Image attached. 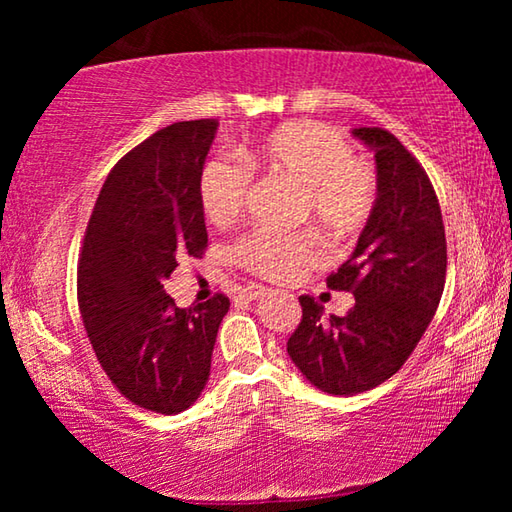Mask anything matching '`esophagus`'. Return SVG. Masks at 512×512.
Listing matches in <instances>:
<instances>
[{
    "label": "esophagus",
    "mask_w": 512,
    "mask_h": 512,
    "mask_svg": "<svg viewBox=\"0 0 512 512\" xmlns=\"http://www.w3.org/2000/svg\"><path fill=\"white\" fill-rule=\"evenodd\" d=\"M264 291H266V289L262 287V284H248V287H246L244 291H241V293H244V296H246L248 300H257L259 296H262Z\"/></svg>",
    "instance_id": "1"
}]
</instances>
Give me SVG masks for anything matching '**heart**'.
Wrapping results in <instances>:
<instances>
[{
    "label": "heart",
    "mask_w": 512,
    "mask_h": 512,
    "mask_svg": "<svg viewBox=\"0 0 512 512\" xmlns=\"http://www.w3.org/2000/svg\"><path fill=\"white\" fill-rule=\"evenodd\" d=\"M246 164L298 187L296 221H311L334 241L357 235L375 214L379 185L368 162L354 158L345 137L318 121L280 126L262 142L239 151ZM246 164L212 158L198 178V201L207 219L228 225L244 212L253 176ZM235 262L268 280H289L320 262L316 239L307 232H250L232 246Z\"/></svg>",
    "instance_id": "1"
}]
</instances>
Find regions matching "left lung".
I'll return each instance as SVG.
<instances>
[{"mask_svg": "<svg viewBox=\"0 0 512 512\" xmlns=\"http://www.w3.org/2000/svg\"><path fill=\"white\" fill-rule=\"evenodd\" d=\"M352 135L375 151L379 198L327 287L350 291L354 307L325 318L323 305L300 296L302 318L287 343L302 375L329 395L370 391L404 366L436 314L447 275L443 214L427 171L386 128Z\"/></svg>", "mask_w": 512, "mask_h": 512, "instance_id": "8db88e82", "label": "left lung"}]
</instances>
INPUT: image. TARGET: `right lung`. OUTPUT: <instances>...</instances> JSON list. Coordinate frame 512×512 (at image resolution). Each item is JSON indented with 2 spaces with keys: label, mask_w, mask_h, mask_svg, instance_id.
<instances>
[{
  "label": "right lung",
  "mask_w": 512,
  "mask_h": 512,
  "mask_svg": "<svg viewBox=\"0 0 512 512\" xmlns=\"http://www.w3.org/2000/svg\"><path fill=\"white\" fill-rule=\"evenodd\" d=\"M216 119L178 121L128 151L103 183L76 271L81 318L112 386L146 411L192 406L210 377L230 300L176 307L164 280L178 259L203 257L198 178Z\"/></svg>",
  "instance_id": "add662e5"
}]
</instances>
